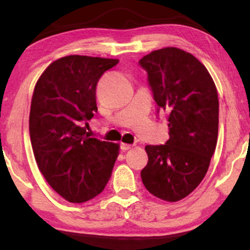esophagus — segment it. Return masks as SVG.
Wrapping results in <instances>:
<instances>
[{"instance_id":"esophagus-1","label":"esophagus","mask_w":250,"mask_h":250,"mask_svg":"<svg viewBox=\"0 0 250 250\" xmlns=\"http://www.w3.org/2000/svg\"><path fill=\"white\" fill-rule=\"evenodd\" d=\"M120 147H121L123 151H125V150H128V149L131 148V145H128V143H121V145H120Z\"/></svg>"}]
</instances>
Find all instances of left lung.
Returning <instances> with one entry per match:
<instances>
[{"label":"left lung","mask_w":250,"mask_h":250,"mask_svg":"<svg viewBox=\"0 0 250 250\" xmlns=\"http://www.w3.org/2000/svg\"><path fill=\"white\" fill-rule=\"evenodd\" d=\"M139 64L160 110L168 114L169 140L146 146L145 187L159 199L176 202L188 196L209 168L217 142L219 97L205 65L185 50L168 47L143 56Z\"/></svg>","instance_id":"left-lung-1"}]
</instances>
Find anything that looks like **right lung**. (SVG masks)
<instances>
[{"instance_id": "right-lung-1", "label": "right lung", "mask_w": 250, "mask_h": 250, "mask_svg": "<svg viewBox=\"0 0 250 250\" xmlns=\"http://www.w3.org/2000/svg\"><path fill=\"white\" fill-rule=\"evenodd\" d=\"M119 60L70 55L53 62L37 81L29 133L40 171L63 199L82 203L102 193L120 145L90 137L96 85Z\"/></svg>"}]
</instances>
